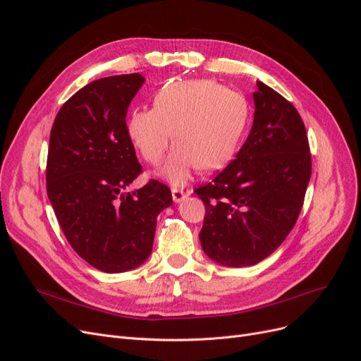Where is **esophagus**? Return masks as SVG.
<instances>
[{"mask_svg": "<svg viewBox=\"0 0 361 361\" xmlns=\"http://www.w3.org/2000/svg\"><path fill=\"white\" fill-rule=\"evenodd\" d=\"M171 193H173L174 202H181L187 196V193L183 190V188H177V187L171 188Z\"/></svg>", "mask_w": 361, "mask_h": 361, "instance_id": "34e87169", "label": "esophagus"}]
</instances>
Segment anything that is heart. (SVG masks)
I'll use <instances>...</instances> for the list:
<instances>
[{"mask_svg": "<svg viewBox=\"0 0 361 361\" xmlns=\"http://www.w3.org/2000/svg\"><path fill=\"white\" fill-rule=\"evenodd\" d=\"M249 123V102L243 93L215 80L166 83L154 106L137 108L127 120L128 137L140 155L158 165L176 136V146L161 169L173 184H183L195 171L228 164Z\"/></svg>", "mask_w": 361, "mask_h": 361, "instance_id": "1", "label": "heart"}]
</instances>
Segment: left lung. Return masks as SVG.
<instances>
[{"label":"left lung","mask_w":361,"mask_h":361,"mask_svg":"<svg viewBox=\"0 0 361 361\" xmlns=\"http://www.w3.org/2000/svg\"><path fill=\"white\" fill-rule=\"evenodd\" d=\"M255 121L237 158L195 193L206 212L202 249L243 268L272 255L294 228L312 176L305 123L295 106L257 82Z\"/></svg>","instance_id":"left-lung-1"}]
</instances>
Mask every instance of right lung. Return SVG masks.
I'll use <instances>...</instances> for the list:
<instances>
[{
    "label": "right lung",
    "mask_w": 361,
    "mask_h": 361,
    "mask_svg": "<svg viewBox=\"0 0 361 361\" xmlns=\"http://www.w3.org/2000/svg\"><path fill=\"white\" fill-rule=\"evenodd\" d=\"M139 73L94 80L61 106L51 128L47 193L61 230L90 267L106 274L137 268L150 255L157 216L173 203L169 187L142 173L127 133V108L142 87Z\"/></svg>",
    "instance_id": "add662e5"
}]
</instances>
